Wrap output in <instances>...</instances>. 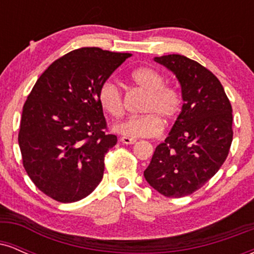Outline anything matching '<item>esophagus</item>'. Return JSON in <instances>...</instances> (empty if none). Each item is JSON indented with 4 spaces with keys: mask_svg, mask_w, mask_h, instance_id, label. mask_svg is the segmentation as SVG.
I'll return each mask as SVG.
<instances>
[{
    "mask_svg": "<svg viewBox=\"0 0 254 254\" xmlns=\"http://www.w3.org/2000/svg\"><path fill=\"white\" fill-rule=\"evenodd\" d=\"M121 142L122 143H124V144H133V143H136V139L135 138H131V137H127V136H123V137H121Z\"/></svg>",
    "mask_w": 254,
    "mask_h": 254,
    "instance_id": "obj_1",
    "label": "esophagus"
}]
</instances>
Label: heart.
Wrapping results in <instances>:
<instances>
[{"label": "heart", "instance_id": "obj_1", "mask_svg": "<svg viewBox=\"0 0 254 254\" xmlns=\"http://www.w3.org/2000/svg\"><path fill=\"white\" fill-rule=\"evenodd\" d=\"M129 80L147 92L142 112L113 125V130L127 137H155L164 129V122H173L182 111V95L177 88L165 84V76L150 66H141L129 74ZM101 107L112 117L124 112L123 93L112 80H105L98 90Z\"/></svg>", "mask_w": 254, "mask_h": 254}]
</instances>
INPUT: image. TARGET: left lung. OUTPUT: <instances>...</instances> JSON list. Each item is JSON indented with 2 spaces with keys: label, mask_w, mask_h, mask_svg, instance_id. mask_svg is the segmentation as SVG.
Instances as JSON below:
<instances>
[{
  "label": "left lung",
  "mask_w": 254,
  "mask_h": 254,
  "mask_svg": "<svg viewBox=\"0 0 254 254\" xmlns=\"http://www.w3.org/2000/svg\"><path fill=\"white\" fill-rule=\"evenodd\" d=\"M154 61L176 75L184 104L144 178L159 193L180 198L202 188L226 161L233 141V110L218 78L196 61L182 55Z\"/></svg>",
  "instance_id": "left-lung-1"
}]
</instances>
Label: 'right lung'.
<instances>
[{
  "label": "right lung",
  "mask_w": 254,
  "mask_h": 254,
  "mask_svg": "<svg viewBox=\"0 0 254 254\" xmlns=\"http://www.w3.org/2000/svg\"><path fill=\"white\" fill-rule=\"evenodd\" d=\"M130 56L77 49L55 61L32 88L17 139L28 177L52 199L77 202L103 179L105 155L117 136L106 132L98 90Z\"/></svg>",
  "instance_id": "obj_1"
}]
</instances>
